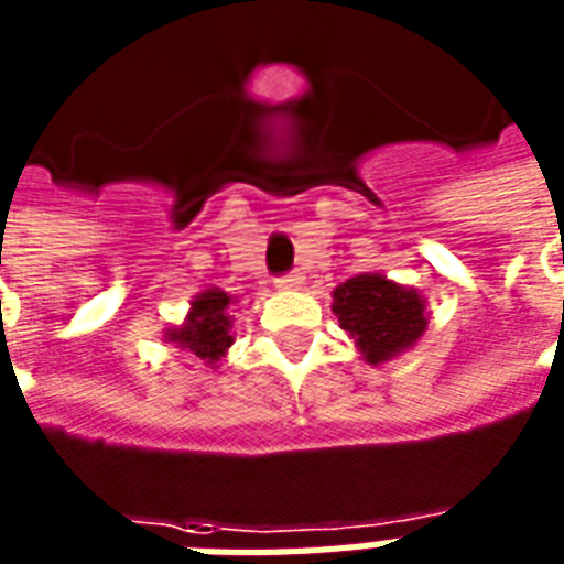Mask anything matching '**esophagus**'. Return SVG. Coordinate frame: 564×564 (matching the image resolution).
<instances>
[{"instance_id":"obj_1","label":"esophagus","mask_w":564,"mask_h":564,"mask_svg":"<svg viewBox=\"0 0 564 564\" xmlns=\"http://www.w3.org/2000/svg\"><path fill=\"white\" fill-rule=\"evenodd\" d=\"M301 283H304V274L290 272V274H283L281 281H278V286H281V290H299Z\"/></svg>"}]
</instances>
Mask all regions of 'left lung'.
I'll return each mask as SVG.
<instances>
[{"label": "left lung", "instance_id": "obj_1", "mask_svg": "<svg viewBox=\"0 0 564 564\" xmlns=\"http://www.w3.org/2000/svg\"><path fill=\"white\" fill-rule=\"evenodd\" d=\"M334 313L371 366L412 348L427 330L419 290L386 281L383 274L366 272L339 283L334 290Z\"/></svg>", "mask_w": 564, "mask_h": 564}]
</instances>
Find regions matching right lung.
I'll return each mask as SVG.
<instances>
[{
	"label": "right lung",
	"instance_id": "right-lung-1",
	"mask_svg": "<svg viewBox=\"0 0 564 564\" xmlns=\"http://www.w3.org/2000/svg\"><path fill=\"white\" fill-rule=\"evenodd\" d=\"M230 304L234 299L228 292L204 290L202 295L193 299L187 322L166 330V343H175L181 351H189L204 366H216L234 345V336H230L234 316L228 313Z\"/></svg>",
	"mask_w": 564,
	"mask_h": 564
}]
</instances>
